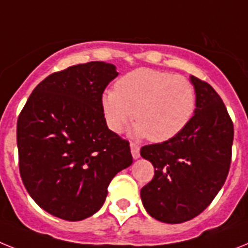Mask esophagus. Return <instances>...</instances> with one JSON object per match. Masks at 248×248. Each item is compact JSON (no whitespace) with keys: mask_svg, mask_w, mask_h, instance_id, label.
<instances>
[{"mask_svg":"<svg viewBox=\"0 0 248 248\" xmlns=\"http://www.w3.org/2000/svg\"><path fill=\"white\" fill-rule=\"evenodd\" d=\"M130 147H131V154H132V157H134L135 160L139 159V157H140V147H139V145H136V143H134V142H131Z\"/></svg>","mask_w":248,"mask_h":248,"instance_id":"1","label":"esophagus"}]
</instances>
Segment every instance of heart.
Here are the masks:
<instances>
[{
  "mask_svg": "<svg viewBox=\"0 0 248 248\" xmlns=\"http://www.w3.org/2000/svg\"><path fill=\"white\" fill-rule=\"evenodd\" d=\"M101 107L114 134L122 132L135 114L132 136L165 142L188 126L197 107V93L185 77L140 68L121 77L116 89L105 91Z\"/></svg>",
  "mask_w": 248,
  "mask_h": 248,
  "instance_id": "heart-1",
  "label": "heart"
}]
</instances>
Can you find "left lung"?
Masks as SVG:
<instances>
[{
    "instance_id": "8db88e82",
    "label": "left lung",
    "mask_w": 248,
    "mask_h": 248,
    "mask_svg": "<svg viewBox=\"0 0 248 248\" xmlns=\"http://www.w3.org/2000/svg\"><path fill=\"white\" fill-rule=\"evenodd\" d=\"M197 107L190 122L174 139L141 149L155 168L141 189L147 213L164 223L193 219L211 204L230 171L233 124L218 93L190 76Z\"/></svg>"
}]
</instances>
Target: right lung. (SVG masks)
<instances>
[{"instance_id": "right-lung-1", "label": "right lung", "mask_w": 248, "mask_h": 248, "mask_svg": "<svg viewBox=\"0 0 248 248\" xmlns=\"http://www.w3.org/2000/svg\"><path fill=\"white\" fill-rule=\"evenodd\" d=\"M116 66L91 62L50 74L17 120L18 165L30 197L54 217L98 212L113 176L132 164L128 141L108 128L101 97Z\"/></svg>"}]
</instances>
